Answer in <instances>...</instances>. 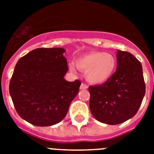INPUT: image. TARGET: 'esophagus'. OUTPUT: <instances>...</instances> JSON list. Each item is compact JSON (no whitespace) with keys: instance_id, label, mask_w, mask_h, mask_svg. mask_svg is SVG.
I'll list each match as a JSON object with an SVG mask.
<instances>
[{"instance_id":"34e87169","label":"esophagus","mask_w":154,"mask_h":154,"mask_svg":"<svg viewBox=\"0 0 154 154\" xmlns=\"http://www.w3.org/2000/svg\"><path fill=\"white\" fill-rule=\"evenodd\" d=\"M87 88H88V86L84 83H82L80 85V89H86Z\"/></svg>"}]
</instances>
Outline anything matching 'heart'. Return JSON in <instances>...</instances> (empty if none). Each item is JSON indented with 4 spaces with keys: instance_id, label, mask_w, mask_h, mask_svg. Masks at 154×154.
Segmentation results:
<instances>
[{
    "instance_id": "b5f03b06",
    "label": "heart",
    "mask_w": 154,
    "mask_h": 154,
    "mask_svg": "<svg viewBox=\"0 0 154 154\" xmlns=\"http://www.w3.org/2000/svg\"><path fill=\"white\" fill-rule=\"evenodd\" d=\"M117 62L115 56L103 51H89L79 57L75 66L85 72V78L92 84H102L108 81L115 72ZM72 72H75L74 65H69Z\"/></svg>"
}]
</instances>
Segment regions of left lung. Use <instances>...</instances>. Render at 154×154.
Wrapping results in <instances>:
<instances>
[{
	"label": "left lung",
	"instance_id": "8db88e82",
	"mask_svg": "<svg viewBox=\"0 0 154 154\" xmlns=\"http://www.w3.org/2000/svg\"><path fill=\"white\" fill-rule=\"evenodd\" d=\"M116 71L108 81L89 87L95 119L116 125L136 115L146 92L142 65L131 53L118 50Z\"/></svg>",
	"mask_w": 154,
	"mask_h": 154
}]
</instances>
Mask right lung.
I'll use <instances>...</instances> for the list:
<instances>
[{
    "label": "right lung",
    "instance_id": "right-lung-1",
    "mask_svg": "<svg viewBox=\"0 0 154 154\" xmlns=\"http://www.w3.org/2000/svg\"><path fill=\"white\" fill-rule=\"evenodd\" d=\"M62 48H37L17 61L9 92L18 115L38 126L57 124L66 116L81 82L64 79L69 70Z\"/></svg>",
    "mask_w": 154,
    "mask_h": 154
}]
</instances>
